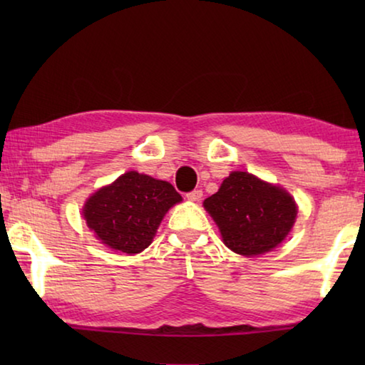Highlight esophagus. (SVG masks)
<instances>
[{
	"label": "esophagus",
	"mask_w": 365,
	"mask_h": 365,
	"mask_svg": "<svg viewBox=\"0 0 365 365\" xmlns=\"http://www.w3.org/2000/svg\"><path fill=\"white\" fill-rule=\"evenodd\" d=\"M187 197L190 201H200L202 197V191L201 190H193L190 191V193H187Z\"/></svg>",
	"instance_id": "34e87169"
}]
</instances>
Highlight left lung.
<instances>
[{
  "instance_id": "8db88e82",
  "label": "left lung",
  "mask_w": 365,
  "mask_h": 365,
  "mask_svg": "<svg viewBox=\"0 0 365 365\" xmlns=\"http://www.w3.org/2000/svg\"><path fill=\"white\" fill-rule=\"evenodd\" d=\"M224 243L243 256L267 252L292 230L298 209L285 190L248 172H232L219 191L205 200Z\"/></svg>"
}]
</instances>
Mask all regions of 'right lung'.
I'll return each mask as SVG.
<instances>
[{
  "label": "right lung",
  "mask_w": 365,
  "mask_h": 365,
  "mask_svg": "<svg viewBox=\"0 0 365 365\" xmlns=\"http://www.w3.org/2000/svg\"><path fill=\"white\" fill-rule=\"evenodd\" d=\"M182 201L169 182L127 172L86 201L88 227L109 248L137 255L151 243L164 214Z\"/></svg>",
  "instance_id": "obj_1"
}]
</instances>
